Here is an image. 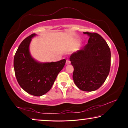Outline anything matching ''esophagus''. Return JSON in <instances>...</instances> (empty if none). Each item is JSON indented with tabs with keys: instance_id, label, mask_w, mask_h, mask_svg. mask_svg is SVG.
<instances>
[{
	"instance_id": "obj_1",
	"label": "esophagus",
	"mask_w": 128,
	"mask_h": 128,
	"mask_svg": "<svg viewBox=\"0 0 128 128\" xmlns=\"http://www.w3.org/2000/svg\"><path fill=\"white\" fill-rule=\"evenodd\" d=\"M70 63V60H69L68 59H67V60H66V64L68 65V64H69Z\"/></svg>"
}]
</instances>
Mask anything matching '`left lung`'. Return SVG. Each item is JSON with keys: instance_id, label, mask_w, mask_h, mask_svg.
<instances>
[{"instance_id": "obj_1", "label": "left lung", "mask_w": 128, "mask_h": 128, "mask_svg": "<svg viewBox=\"0 0 128 128\" xmlns=\"http://www.w3.org/2000/svg\"><path fill=\"white\" fill-rule=\"evenodd\" d=\"M89 36L88 44L70 55L74 68L73 79L80 90L92 92L100 87L110 73L111 51L98 33L84 32Z\"/></svg>"}]
</instances>
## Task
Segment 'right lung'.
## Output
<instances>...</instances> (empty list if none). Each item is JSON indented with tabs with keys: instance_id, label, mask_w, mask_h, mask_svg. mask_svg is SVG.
<instances>
[{
	"instance_id": "obj_1",
	"label": "right lung",
	"mask_w": 128,
	"mask_h": 128,
	"mask_svg": "<svg viewBox=\"0 0 128 128\" xmlns=\"http://www.w3.org/2000/svg\"><path fill=\"white\" fill-rule=\"evenodd\" d=\"M36 36L32 34L21 43L14 56V66L21 88L29 94L40 96L51 89L66 60L40 62L32 58L29 46L32 38Z\"/></svg>"
}]
</instances>
